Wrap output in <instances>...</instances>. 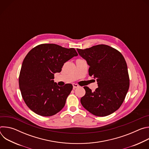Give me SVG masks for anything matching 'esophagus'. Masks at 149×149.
<instances>
[{"label":"esophagus","instance_id":"esophagus-1","mask_svg":"<svg viewBox=\"0 0 149 149\" xmlns=\"http://www.w3.org/2000/svg\"><path fill=\"white\" fill-rule=\"evenodd\" d=\"M72 86H73V88L74 89H75L76 88H78L79 87L78 85L77 84H72Z\"/></svg>","mask_w":149,"mask_h":149}]
</instances>
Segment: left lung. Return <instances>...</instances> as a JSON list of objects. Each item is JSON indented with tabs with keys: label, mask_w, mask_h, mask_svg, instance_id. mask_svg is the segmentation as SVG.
<instances>
[{
	"label": "left lung",
	"mask_w": 149,
	"mask_h": 149,
	"mask_svg": "<svg viewBox=\"0 0 149 149\" xmlns=\"http://www.w3.org/2000/svg\"><path fill=\"white\" fill-rule=\"evenodd\" d=\"M77 50L87 61L89 75L94 77L98 84L94 92L88 87H84L86 94L81 98L82 105L99 117L113 113L120 107L130 86L124 56L117 49L102 44Z\"/></svg>",
	"instance_id": "1"
}]
</instances>
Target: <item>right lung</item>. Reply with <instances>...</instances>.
Instances as JSON below:
<instances>
[{
    "instance_id": "1",
    "label": "right lung",
    "mask_w": 149,
    "mask_h": 149,
    "mask_svg": "<svg viewBox=\"0 0 149 149\" xmlns=\"http://www.w3.org/2000/svg\"><path fill=\"white\" fill-rule=\"evenodd\" d=\"M77 55L74 48L54 44L39 45L28 52L21 67L19 86L25 102L32 111L48 117L64 107L72 84L59 87L52 79L65 62Z\"/></svg>"
}]
</instances>
